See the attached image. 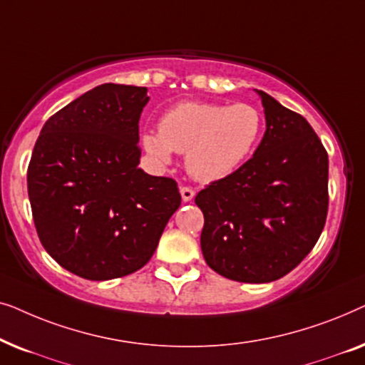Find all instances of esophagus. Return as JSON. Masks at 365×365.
<instances>
[{"label": "esophagus", "mask_w": 365, "mask_h": 365, "mask_svg": "<svg viewBox=\"0 0 365 365\" xmlns=\"http://www.w3.org/2000/svg\"><path fill=\"white\" fill-rule=\"evenodd\" d=\"M179 192H181V197H182L184 202L192 201L194 196H196V191H194V189L189 187V186H181V189H179Z\"/></svg>", "instance_id": "esophagus-1"}]
</instances>
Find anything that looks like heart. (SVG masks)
Wrapping results in <instances>:
<instances>
[{
    "label": "heart",
    "instance_id": "1",
    "mask_svg": "<svg viewBox=\"0 0 365 365\" xmlns=\"http://www.w3.org/2000/svg\"><path fill=\"white\" fill-rule=\"evenodd\" d=\"M264 131V118L252 104L182 101L163 113L158 131L141 134L143 148L168 164L173 151L186 153L194 179L214 182L231 176L251 158Z\"/></svg>",
    "mask_w": 365,
    "mask_h": 365
}]
</instances>
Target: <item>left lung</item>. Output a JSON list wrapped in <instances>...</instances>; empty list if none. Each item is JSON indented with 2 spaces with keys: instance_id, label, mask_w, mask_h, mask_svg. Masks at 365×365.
<instances>
[{
  "instance_id": "1",
  "label": "left lung",
  "mask_w": 365,
  "mask_h": 365,
  "mask_svg": "<svg viewBox=\"0 0 365 365\" xmlns=\"http://www.w3.org/2000/svg\"><path fill=\"white\" fill-rule=\"evenodd\" d=\"M266 133L254 156L194 201L207 266L237 282L277 281L316 246L327 217L329 158L301 114L257 91Z\"/></svg>"
}]
</instances>
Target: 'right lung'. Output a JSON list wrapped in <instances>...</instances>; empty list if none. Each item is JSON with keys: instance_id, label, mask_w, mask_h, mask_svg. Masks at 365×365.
Listing matches in <instances>:
<instances>
[{"instance_id": "right-lung-1", "label": "right lung", "mask_w": 365, "mask_h": 365, "mask_svg": "<svg viewBox=\"0 0 365 365\" xmlns=\"http://www.w3.org/2000/svg\"><path fill=\"white\" fill-rule=\"evenodd\" d=\"M148 88L106 83L44 123L28 166L43 247L66 271L108 281L141 269L181 206L178 182L138 168Z\"/></svg>"}]
</instances>
